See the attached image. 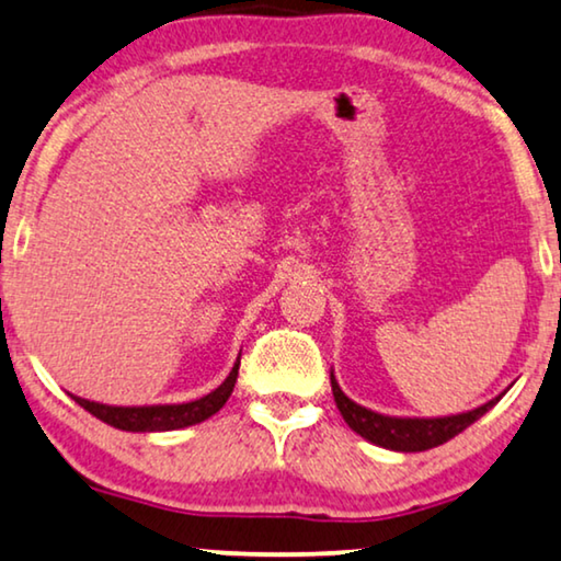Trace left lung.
Here are the masks:
<instances>
[{"label":"left lung","instance_id":"obj_1","mask_svg":"<svg viewBox=\"0 0 561 561\" xmlns=\"http://www.w3.org/2000/svg\"><path fill=\"white\" fill-rule=\"evenodd\" d=\"M330 386H333L335 404L341 409L343 420L348 427L360 435L363 439L374 442L378 447L397 449V453H424V449H432L437 445H445L447 439L460 435L462 430H468L472 422L480 420L485 412L499 404L503 393L488 401V404L470 409V412L462 414H449V416H386L378 412H370V409L356 404V401L348 399L343 393L341 386H337L335 376L330 374Z\"/></svg>","mask_w":561,"mask_h":561}]
</instances>
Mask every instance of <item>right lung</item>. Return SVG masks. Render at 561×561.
Returning <instances> with one entry per match:
<instances>
[{"label":"right lung","instance_id":"obj_1","mask_svg":"<svg viewBox=\"0 0 561 561\" xmlns=\"http://www.w3.org/2000/svg\"><path fill=\"white\" fill-rule=\"evenodd\" d=\"M236 378H239V360L233 363L231 374L226 376V381L213 389L205 397L195 401H185V404H149V407H108L99 404V401H89L81 397L76 399V404H81L85 412H91L96 420L112 424L116 430L124 432H172L193 427V424H201L224 409V404L231 397Z\"/></svg>","mask_w":561,"mask_h":561}]
</instances>
